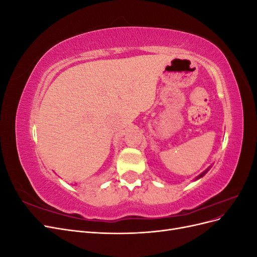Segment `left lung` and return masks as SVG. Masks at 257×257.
<instances>
[{
  "mask_svg": "<svg viewBox=\"0 0 257 257\" xmlns=\"http://www.w3.org/2000/svg\"><path fill=\"white\" fill-rule=\"evenodd\" d=\"M209 168H210V167H209ZM209 168H207V169L205 170V172H204V173H201V174H200V175H199L198 177H196V180H197V179H199V178H201V177H203V176H205V174H206V173L208 172V170H209Z\"/></svg>",
  "mask_w": 257,
  "mask_h": 257,
  "instance_id": "1",
  "label": "left lung"
}]
</instances>
